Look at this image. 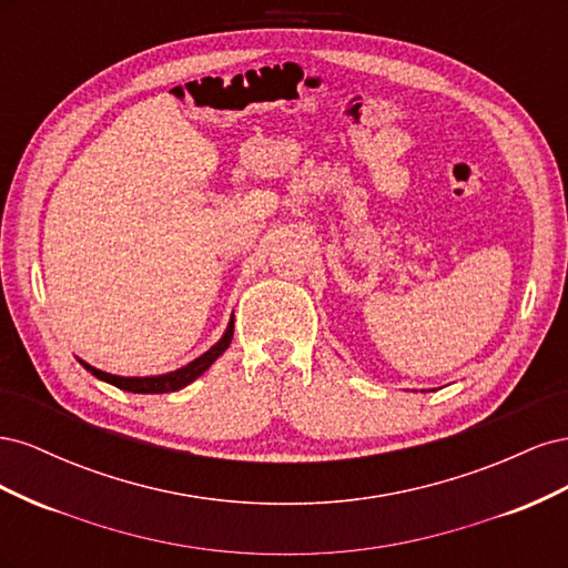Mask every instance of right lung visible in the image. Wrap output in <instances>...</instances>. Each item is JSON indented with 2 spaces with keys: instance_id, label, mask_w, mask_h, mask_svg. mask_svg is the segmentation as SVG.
I'll return each mask as SVG.
<instances>
[{
  "instance_id": "1",
  "label": "right lung",
  "mask_w": 568,
  "mask_h": 568,
  "mask_svg": "<svg viewBox=\"0 0 568 568\" xmlns=\"http://www.w3.org/2000/svg\"><path fill=\"white\" fill-rule=\"evenodd\" d=\"M232 336H234V320L230 322L225 336H222L211 351H205L201 357H196L194 363H189L186 367L175 369L170 374H161V376H115V374H106V372H101V369H97L88 363H82V359H80V365L88 372H92L97 379L113 384V386L130 390V393H170V390H180L186 384H192L194 379H199V376L205 369H209L222 353L227 351V346L232 343Z\"/></svg>"
}]
</instances>
